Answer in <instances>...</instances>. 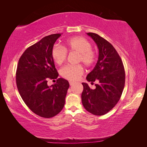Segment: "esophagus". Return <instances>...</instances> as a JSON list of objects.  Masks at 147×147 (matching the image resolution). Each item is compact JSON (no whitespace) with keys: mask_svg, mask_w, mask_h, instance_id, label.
<instances>
[{"mask_svg":"<svg viewBox=\"0 0 147 147\" xmlns=\"http://www.w3.org/2000/svg\"><path fill=\"white\" fill-rule=\"evenodd\" d=\"M69 85H70V86L73 85H74V82H69Z\"/></svg>","mask_w":147,"mask_h":147,"instance_id":"esophagus-1","label":"esophagus"}]
</instances>
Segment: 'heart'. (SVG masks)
I'll list each match as a JSON object with an SVG mask.
<instances>
[{
  "label": "heart",
  "instance_id": "heart-1",
  "mask_svg": "<svg viewBox=\"0 0 147 147\" xmlns=\"http://www.w3.org/2000/svg\"><path fill=\"white\" fill-rule=\"evenodd\" d=\"M65 48L55 45L51 51L53 60L57 65H61L66 60L67 52L78 54V62H82L86 67H90L95 63L96 53L93 51L92 45L88 40L82 36H74L65 42ZM61 76L68 80L76 81L83 73V68L80 64L67 65L61 69Z\"/></svg>",
  "mask_w": 147,
  "mask_h": 147
}]
</instances>
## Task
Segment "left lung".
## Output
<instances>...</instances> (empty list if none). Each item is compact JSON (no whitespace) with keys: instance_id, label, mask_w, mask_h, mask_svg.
<instances>
[{"instance_id":"8db88e82","label":"left lung","mask_w":147,"mask_h":147,"mask_svg":"<svg viewBox=\"0 0 147 147\" xmlns=\"http://www.w3.org/2000/svg\"><path fill=\"white\" fill-rule=\"evenodd\" d=\"M87 35L94 40L99 51L98 61L94 69L87 75L92 84L98 80L94 90L82 83V104L87 111L95 115L107 114L115 107L123 92L125 71L123 61L111 43L94 33Z\"/></svg>"}]
</instances>
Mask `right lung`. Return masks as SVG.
Masks as SVG:
<instances>
[{
  "label": "right lung",
  "instance_id": "add662e5",
  "mask_svg": "<svg viewBox=\"0 0 147 147\" xmlns=\"http://www.w3.org/2000/svg\"><path fill=\"white\" fill-rule=\"evenodd\" d=\"M61 34L43 37L29 47L19 59L16 73L17 88L25 104L40 117L51 118L63 109L69 84L57 78L59 74L51 55L52 49ZM57 79L49 87V79Z\"/></svg>",
  "mask_w": 147,
  "mask_h": 147
}]
</instances>
